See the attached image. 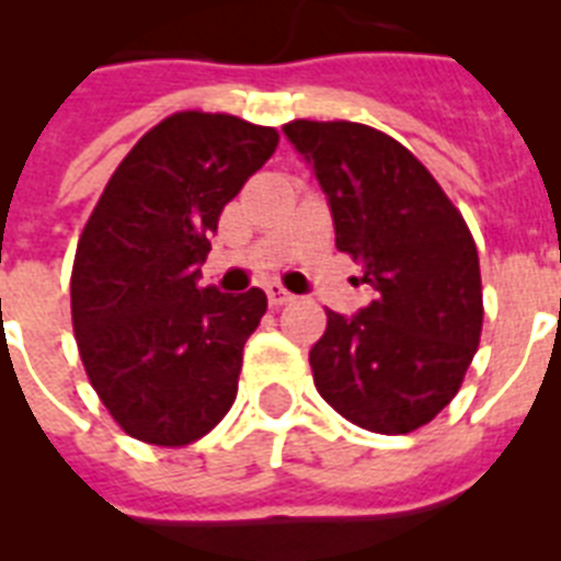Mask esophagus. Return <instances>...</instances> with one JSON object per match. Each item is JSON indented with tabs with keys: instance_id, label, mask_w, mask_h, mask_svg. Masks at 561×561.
<instances>
[{
	"instance_id": "obj_1",
	"label": "esophagus",
	"mask_w": 561,
	"mask_h": 561,
	"mask_svg": "<svg viewBox=\"0 0 561 561\" xmlns=\"http://www.w3.org/2000/svg\"><path fill=\"white\" fill-rule=\"evenodd\" d=\"M267 302H271L273 308H279V306H288V302H294V294L290 290H285L282 285H267Z\"/></svg>"
}]
</instances>
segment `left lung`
<instances>
[{"label": "left lung", "instance_id": "8db88e82", "mask_svg": "<svg viewBox=\"0 0 561 561\" xmlns=\"http://www.w3.org/2000/svg\"><path fill=\"white\" fill-rule=\"evenodd\" d=\"M314 169L334 244L360 264L375 299L325 311L308 352L320 396L352 425L410 434L457 396L483 329L478 247L434 174L392 136L358 122L282 127Z\"/></svg>", "mask_w": 561, "mask_h": 561}]
</instances>
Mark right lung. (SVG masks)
<instances>
[{
    "mask_svg": "<svg viewBox=\"0 0 561 561\" xmlns=\"http://www.w3.org/2000/svg\"><path fill=\"white\" fill-rule=\"evenodd\" d=\"M279 145L229 113L162 118L118 162L81 232L72 325L83 369L134 439L180 448L227 416L262 288H201L218 218Z\"/></svg>",
    "mask_w": 561,
    "mask_h": 561,
    "instance_id": "1",
    "label": "right lung"
}]
</instances>
